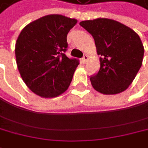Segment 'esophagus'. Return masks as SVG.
Returning <instances> with one entry per match:
<instances>
[{"label":"esophagus","mask_w":148,"mask_h":148,"mask_svg":"<svg viewBox=\"0 0 148 148\" xmlns=\"http://www.w3.org/2000/svg\"><path fill=\"white\" fill-rule=\"evenodd\" d=\"M88 55H86V54H85V55L82 57V62L83 64H85V63L87 62V60H88Z\"/></svg>","instance_id":"1"}]
</instances>
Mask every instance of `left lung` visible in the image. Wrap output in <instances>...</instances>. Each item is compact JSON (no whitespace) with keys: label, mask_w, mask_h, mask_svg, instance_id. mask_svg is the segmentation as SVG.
I'll list each match as a JSON object with an SVG mask.
<instances>
[{"label":"left lung","mask_w":148,"mask_h":148,"mask_svg":"<svg viewBox=\"0 0 148 148\" xmlns=\"http://www.w3.org/2000/svg\"><path fill=\"white\" fill-rule=\"evenodd\" d=\"M94 38L100 69L90 77L93 88L104 95L125 91L134 80L143 60L144 46L133 29L108 18L80 23Z\"/></svg>","instance_id":"left-lung-1"}]
</instances>
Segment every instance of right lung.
I'll list each match as a JSON object with an SVG mask.
<instances>
[{
  "label": "right lung",
  "mask_w": 148,
  "mask_h": 148,
  "mask_svg": "<svg viewBox=\"0 0 148 148\" xmlns=\"http://www.w3.org/2000/svg\"><path fill=\"white\" fill-rule=\"evenodd\" d=\"M76 23V19L49 15L29 23L19 34L15 48L17 68L38 96L56 97L68 88L79 60L66 56V36Z\"/></svg>",
  "instance_id": "add662e5"
}]
</instances>
